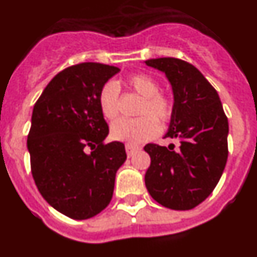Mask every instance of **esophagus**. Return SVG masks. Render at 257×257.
Here are the masks:
<instances>
[{
  "instance_id": "obj_1",
  "label": "esophagus",
  "mask_w": 257,
  "mask_h": 257,
  "mask_svg": "<svg viewBox=\"0 0 257 257\" xmlns=\"http://www.w3.org/2000/svg\"><path fill=\"white\" fill-rule=\"evenodd\" d=\"M139 146L132 145V144H126V145H125V152H126V155H128V157H132V155L135 154L136 152H139Z\"/></svg>"
}]
</instances>
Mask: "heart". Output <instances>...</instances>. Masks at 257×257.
<instances>
[{
    "mask_svg": "<svg viewBox=\"0 0 257 257\" xmlns=\"http://www.w3.org/2000/svg\"><path fill=\"white\" fill-rule=\"evenodd\" d=\"M124 86L135 91L142 98L140 103V117L118 118L111 125V137L116 141H122L139 145L153 139L159 132L161 124L169 122L172 117L174 104L165 94L159 92V83L152 75L145 73H133L122 81ZM118 86L115 82H107L100 88L98 95L99 109L103 117L112 120L117 115Z\"/></svg>",
    "mask_w": 257,
    "mask_h": 257,
    "instance_id": "heart-1",
    "label": "heart"
}]
</instances>
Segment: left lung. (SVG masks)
Instances as JSON below:
<instances>
[{"instance_id":"1","label":"left lung","mask_w":257,"mask_h":257,"mask_svg":"<svg viewBox=\"0 0 257 257\" xmlns=\"http://www.w3.org/2000/svg\"><path fill=\"white\" fill-rule=\"evenodd\" d=\"M172 86L174 112L165 139L180 146L148 144L150 167L145 184L155 201L174 210L201 204L218 184L227 162L228 121L215 91L197 68L174 57L146 60Z\"/></svg>"}]
</instances>
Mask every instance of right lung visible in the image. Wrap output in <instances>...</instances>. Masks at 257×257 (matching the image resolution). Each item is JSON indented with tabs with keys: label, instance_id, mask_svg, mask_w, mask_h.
Listing matches in <instances>:
<instances>
[{
	"label": "right lung",
	"instance_id": "1",
	"mask_svg": "<svg viewBox=\"0 0 257 257\" xmlns=\"http://www.w3.org/2000/svg\"><path fill=\"white\" fill-rule=\"evenodd\" d=\"M118 72L99 62L69 66L34 105L27 137L32 178L45 201L69 218L105 209L126 159L122 142L104 144L108 125L98 104L100 88Z\"/></svg>",
	"mask_w": 257,
	"mask_h": 257
}]
</instances>
